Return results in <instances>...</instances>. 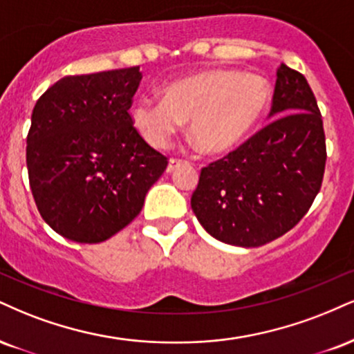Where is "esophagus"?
<instances>
[{"label": "esophagus", "instance_id": "esophagus-1", "mask_svg": "<svg viewBox=\"0 0 354 354\" xmlns=\"http://www.w3.org/2000/svg\"><path fill=\"white\" fill-rule=\"evenodd\" d=\"M186 163H188V161H186V160H181V158H171V160H169L168 168H166V171H173V169H176L178 166L186 165Z\"/></svg>", "mask_w": 354, "mask_h": 354}]
</instances>
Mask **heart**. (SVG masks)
<instances>
[{"mask_svg":"<svg viewBox=\"0 0 354 354\" xmlns=\"http://www.w3.org/2000/svg\"><path fill=\"white\" fill-rule=\"evenodd\" d=\"M261 77L237 71H206L168 84L163 100L140 97L131 123L151 147L166 148L183 122L204 153L223 155L244 142L269 105Z\"/></svg>","mask_w":354,"mask_h":354,"instance_id":"obj_1","label":"heart"}]
</instances>
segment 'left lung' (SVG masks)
Masks as SVG:
<instances>
[{
	"label": "left lung",
	"mask_w": 354,
	"mask_h": 354,
	"mask_svg": "<svg viewBox=\"0 0 354 354\" xmlns=\"http://www.w3.org/2000/svg\"><path fill=\"white\" fill-rule=\"evenodd\" d=\"M269 125L204 166L191 196L196 218L212 237L259 247L283 236L308 212L326 163L320 109L304 74L277 71Z\"/></svg>",
	"instance_id": "1"
}]
</instances>
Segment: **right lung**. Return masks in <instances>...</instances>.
Masks as SVG:
<instances>
[{"label":"right lung","instance_id":"add662e5","mask_svg":"<svg viewBox=\"0 0 354 354\" xmlns=\"http://www.w3.org/2000/svg\"><path fill=\"white\" fill-rule=\"evenodd\" d=\"M140 80L138 66L67 75L34 105L29 186L42 219L66 239L97 244L122 231L168 166L131 123Z\"/></svg>","mask_w":354,"mask_h":354}]
</instances>
